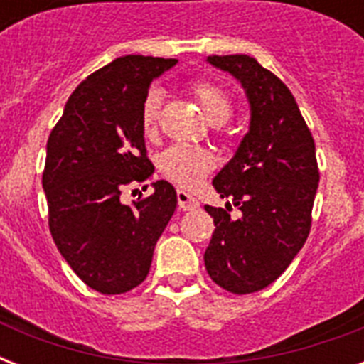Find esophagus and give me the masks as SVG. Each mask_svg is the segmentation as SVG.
Masks as SVG:
<instances>
[{
    "label": "esophagus",
    "mask_w": 364,
    "mask_h": 364,
    "mask_svg": "<svg viewBox=\"0 0 364 364\" xmlns=\"http://www.w3.org/2000/svg\"><path fill=\"white\" fill-rule=\"evenodd\" d=\"M177 204H179V210L183 211H191V210H196L200 208V202L194 198L193 194H188L187 191H177Z\"/></svg>",
    "instance_id": "34e87169"
}]
</instances>
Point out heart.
Listing matches in <instances>:
<instances>
[{"label": "heart", "instance_id": "heart-1", "mask_svg": "<svg viewBox=\"0 0 364 364\" xmlns=\"http://www.w3.org/2000/svg\"><path fill=\"white\" fill-rule=\"evenodd\" d=\"M191 92L198 100L202 109L213 124L227 122L232 115L234 104L227 88L213 81H194ZM160 117V92L151 88L141 102L139 121L145 136H153ZM213 154L208 149L191 147V145H171L159 156V170L170 181L177 183L183 188L196 187L211 170H213Z\"/></svg>", "mask_w": 364, "mask_h": 364}]
</instances>
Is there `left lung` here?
<instances>
[{
  "label": "left lung",
  "mask_w": 364,
  "mask_h": 364,
  "mask_svg": "<svg viewBox=\"0 0 364 364\" xmlns=\"http://www.w3.org/2000/svg\"><path fill=\"white\" fill-rule=\"evenodd\" d=\"M232 73L251 104V126L234 159L213 179L232 205H205L213 236L204 253L205 270L228 293L249 294L274 283L293 262L311 228L319 168L316 143L285 82L247 54L210 56Z\"/></svg>",
  "instance_id": "obj_1"
}]
</instances>
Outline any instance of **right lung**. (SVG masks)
<instances>
[{
	"label": "right lung",
	"mask_w": 364,
	"mask_h": 364,
	"mask_svg": "<svg viewBox=\"0 0 364 364\" xmlns=\"http://www.w3.org/2000/svg\"><path fill=\"white\" fill-rule=\"evenodd\" d=\"M176 62L128 54L100 68L73 90L48 136V228L71 270L102 294L126 293L147 277L176 211V188L164 179L153 194L121 202L124 187L154 171L139 111L151 81Z\"/></svg>",
	"instance_id": "1"
}]
</instances>
